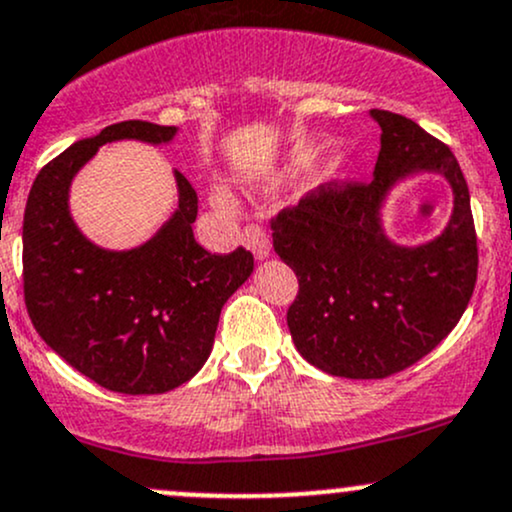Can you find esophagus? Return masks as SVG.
<instances>
[{
    "label": "esophagus",
    "mask_w": 512,
    "mask_h": 512,
    "mask_svg": "<svg viewBox=\"0 0 512 512\" xmlns=\"http://www.w3.org/2000/svg\"><path fill=\"white\" fill-rule=\"evenodd\" d=\"M243 240H245V245L252 250V255L257 257V260H265V257L272 255V238H269V233L265 228L245 226Z\"/></svg>",
    "instance_id": "34e87169"
}]
</instances>
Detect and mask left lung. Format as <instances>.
<instances>
[{
  "label": "left lung",
  "mask_w": 512,
  "mask_h": 512,
  "mask_svg": "<svg viewBox=\"0 0 512 512\" xmlns=\"http://www.w3.org/2000/svg\"><path fill=\"white\" fill-rule=\"evenodd\" d=\"M381 150L369 182H325L272 216L274 250L299 277L286 311L296 350L345 379H386L435 350L469 306L479 247L469 187L442 140L401 114L372 109ZM440 171L453 184L446 233L420 248L383 235L378 206L396 178Z\"/></svg>",
  "instance_id": "left-lung-1"
}]
</instances>
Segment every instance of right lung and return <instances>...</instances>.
<instances>
[{
    "label": "right lung",
    "instance_id": "1",
    "mask_svg": "<svg viewBox=\"0 0 512 512\" xmlns=\"http://www.w3.org/2000/svg\"><path fill=\"white\" fill-rule=\"evenodd\" d=\"M174 133L148 121L106 126L53 157L26 201L24 301L33 328L70 367L128 396L172 391L204 367L223 303L255 267L245 247L211 255L196 243L199 201L179 172V209L136 250H101L72 223L67 189L99 145L167 143Z\"/></svg>",
    "mask_w": 512,
    "mask_h": 512
}]
</instances>
